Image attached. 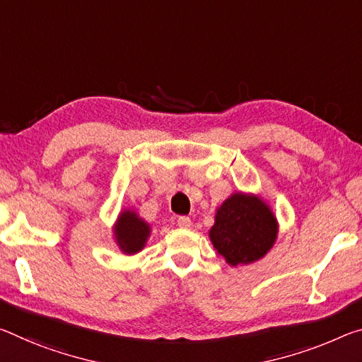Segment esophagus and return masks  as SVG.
<instances>
[{"mask_svg": "<svg viewBox=\"0 0 362 362\" xmlns=\"http://www.w3.org/2000/svg\"><path fill=\"white\" fill-rule=\"evenodd\" d=\"M177 226L180 228H190L192 227V219L187 216H180L179 219H177Z\"/></svg>", "mask_w": 362, "mask_h": 362, "instance_id": "esophagus-1", "label": "esophagus"}]
</instances>
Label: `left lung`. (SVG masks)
<instances>
[{"instance_id":"8db88e82","label":"left lung","mask_w":362,"mask_h":362,"mask_svg":"<svg viewBox=\"0 0 362 362\" xmlns=\"http://www.w3.org/2000/svg\"><path fill=\"white\" fill-rule=\"evenodd\" d=\"M279 223L266 202L256 194L233 193L216 212L209 238L230 266L251 264L272 248Z\"/></svg>"}]
</instances>
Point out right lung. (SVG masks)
<instances>
[{"label":"right lung","mask_w":362,"mask_h":362,"mask_svg":"<svg viewBox=\"0 0 362 362\" xmlns=\"http://www.w3.org/2000/svg\"><path fill=\"white\" fill-rule=\"evenodd\" d=\"M150 233V223L143 221L132 209L120 212L116 226H114V238H116L120 251L125 255H135L145 248Z\"/></svg>","instance_id":"1"}]
</instances>
